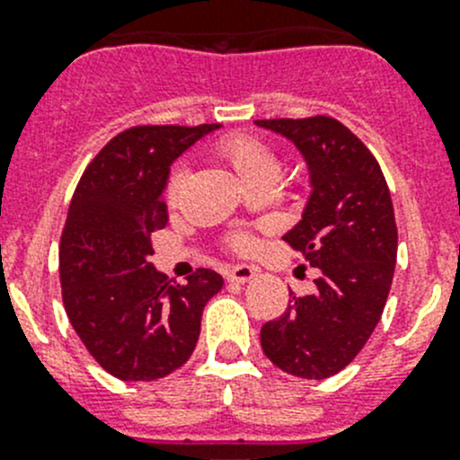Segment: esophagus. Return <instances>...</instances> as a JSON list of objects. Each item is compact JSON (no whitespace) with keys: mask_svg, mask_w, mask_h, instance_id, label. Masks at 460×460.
<instances>
[{"mask_svg":"<svg viewBox=\"0 0 460 460\" xmlns=\"http://www.w3.org/2000/svg\"><path fill=\"white\" fill-rule=\"evenodd\" d=\"M253 276H256V269L249 267V264H235V267H231L226 271V278L231 282H249Z\"/></svg>","mask_w":460,"mask_h":460,"instance_id":"34e87169","label":"esophagus"}]
</instances>
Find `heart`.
Segmentation results:
<instances>
[{
	"label": "heart",
	"instance_id": "1",
	"mask_svg": "<svg viewBox=\"0 0 460 460\" xmlns=\"http://www.w3.org/2000/svg\"><path fill=\"white\" fill-rule=\"evenodd\" d=\"M216 148L234 166L235 173L244 180L247 187L258 182V180L278 178L280 162H278L276 153L269 148V144H264L256 136H249V133H231V136H225L222 140H217ZM184 175H187V169L184 166H175L169 178V184H166V196H169V200L178 198L184 182ZM231 244H234L235 252H252L253 238L252 235H235L231 240Z\"/></svg>",
	"mask_w": 460,
	"mask_h": 460
}]
</instances>
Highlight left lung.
Masks as SVG:
<instances>
[{"mask_svg": "<svg viewBox=\"0 0 460 460\" xmlns=\"http://www.w3.org/2000/svg\"><path fill=\"white\" fill-rule=\"evenodd\" d=\"M305 157L312 196L282 235L312 267L316 291L291 298L260 332L264 356L298 378H329L356 358L383 316L396 264L392 196L367 146L338 119H256ZM291 296V291H289Z\"/></svg>", "mask_w": 460, "mask_h": 460, "instance_id": "8db88e82", "label": "left lung"}]
</instances>
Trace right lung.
Returning a JSON list of instances; mask_svg holds the SVG:
<instances>
[{"instance_id": "add662e5", "label": "right lung", "mask_w": 460, "mask_h": 460, "mask_svg": "<svg viewBox=\"0 0 460 460\" xmlns=\"http://www.w3.org/2000/svg\"><path fill=\"white\" fill-rule=\"evenodd\" d=\"M220 124L133 127L80 178L59 243L66 316L88 354L119 380L164 378L191 358L202 309L225 280L198 269L187 285L157 271L151 234L164 229L171 164Z\"/></svg>"}]
</instances>
